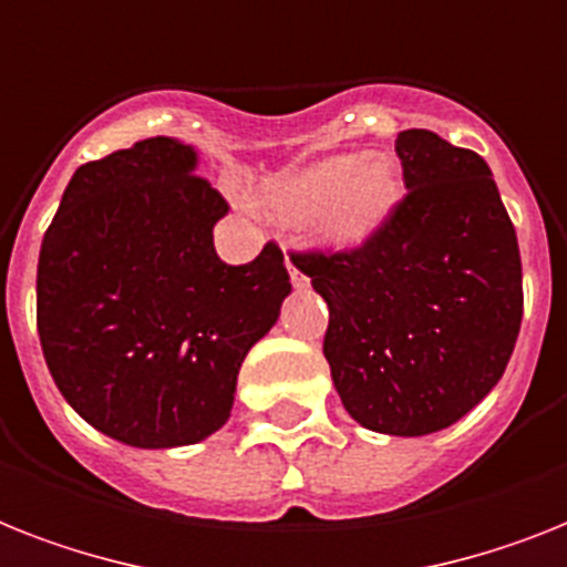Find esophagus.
Instances as JSON below:
<instances>
[{
  "label": "esophagus",
  "mask_w": 567,
  "mask_h": 567,
  "mask_svg": "<svg viewBox=\"0 0 567 567\" xmlns=\"http://www.w3.org/2000/svg\"><path fill=\"white\" fill-rule=\"evenodd\" d=\"M285 268H288V274H291V282H293V288H297V291L308 288L306 274L297 268V259H293V256H285Z\"/></svg>",
  "instance_id": "obj_1"
}]
</instances>
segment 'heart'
I'll return each mask as SVG.
<instances>
[{
  "label": "heart",
  "instance_id": "obj_1",
  "mask_svg": "<svg viewBox=\"0 0 567 567\" xmlns=\"http://www.w3.org/2000/svg\"><path fill=\"white\" fill-rule=\"evenodd\" d=\"M402 192V172L388 154H340L274 179L265 206L293 224L317 220L329 244L355 250L388 224Z\"/></svg>",
  "mask_w": 567,
  "mask_h": 567
}]
</instances>
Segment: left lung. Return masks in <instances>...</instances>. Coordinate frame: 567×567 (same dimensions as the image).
<instances>
[{
    "label": "left lung",
    "instance_id": "left-lung-1",
    "mask_svg": "<svg viewBox=\"0 0 567 567\" xmlns=\"http://www.w3.org/2000/svg\"><path fill=\"white\" fill-rule=\"evenodd\" d=\"M408 195L349 252H293L329 306L323 355L358 425L425 436L507 370L522 329V256L489 165L431 131L395 140Z\"/></svg>",
    "mask_w": 567,
    "mask_h": 567
}]
</instances>
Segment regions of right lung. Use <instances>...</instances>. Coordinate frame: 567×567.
Segmentation results:
<instances>
[{"mask_svg": "<svg viewBox=\"0 0 567 567\" xmlns=\"http://www.w3.org/2000/svg\"><path fill=\"white\" fill-rule=\"evenodd\" d=\"M172 136L81 165L37 265V331L54 384L101 434L177 449L229 419L244 358L291 293L282 250L224 265L227 200Z\"/></svg>", "mask_w": 567, "mask_h": 567, "instance_id": "right-lung-1", "label": "right lung"}]
</instances>
